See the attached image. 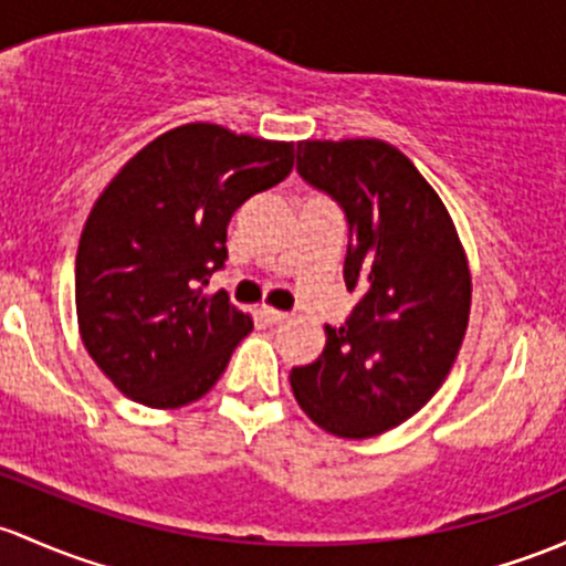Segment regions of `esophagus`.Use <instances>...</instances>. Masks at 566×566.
<instances>
[{"label": "esophagus", "instance_id": "1", "mask_svg": "<svg viewBox=\"0 0 566 566\" xmlns=\"http://www.w3.org/2000/svg\"><path fill=\"white\" fill-rule=\"evenodd\" d=\"M260 314H263V319L268 325H282L290 319L287 312H279V308H271V306H260Z\"/></svg>", "mask_w": 566, "mask_h": 566}]
</instances>
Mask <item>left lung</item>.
<instances>
[{"mask_svg":"<svg viewBox=\"0 0 566 566\" xmlns=\"http://www.w3.org/2000/svg\"><path fill=\"white\" fill-rule=\"evenodd\" d=\"M298 174L347 213L344 282L358 293L323 355L293 368L295 401L323 431L368 439L431 401L458 358L472 273L442 198L377 138L301 140Z\"/></svg>","mask_w":566,"mask_h":566,"instance_id":"left-lung-1","label":"left lung"}]
</instances>
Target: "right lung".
I'll return each mask as SVG.
<instances>
[{"label": "right lung", "instance_id": "obj_1", "mask_svg": "<svg viewBox=\"0 0 566 566\" xmlns=\"http://www.w3.org/2000/svg\"><path fill=\"white\" fill-rule=\"evenodd\" d=\"M293 143L195 122L143 146L94 203L75 258L81 342L133 401L178 409L203 398L252 331L206 284L228 260V224L276 187Z\"/></svg>", "mask_w": 566, "mask_h": 566}]
</instances>
